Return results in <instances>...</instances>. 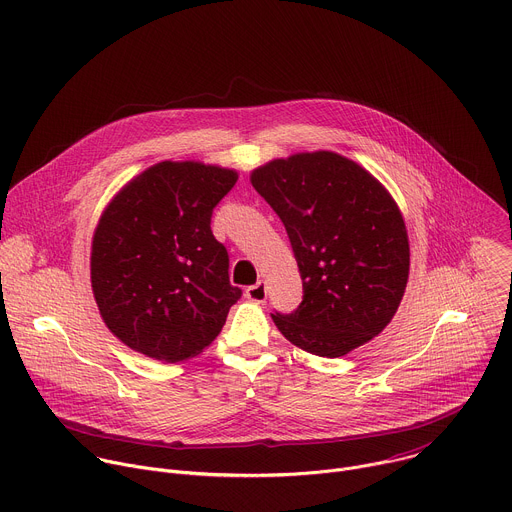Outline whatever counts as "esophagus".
Listing matches in <instances>:
<instances>
[{"label": "esophagus", "mask_w": 512, "mask_h": 512, "mask_svg": "<svg viewBox=\"0 0 512 512\" xmlns=\"http://www.w3.org/2000/svg\"><path fill=\"white\" fill-rule=\"evenodd\" d=\"M245 296L251 300V302H265L267 300V287H265V281H257L255 285H249L245 289Z\"/></svg>", "instance_id": "1"}]
</instances>
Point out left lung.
Here are the masks:
<instances>
[{"label":"left lung","mask_w":512,"mask_h":512,"mask_svg":"<svg viewBox=\"0 0 512 512\" xmlns=\"http://www.w3.org/2000/svg\"><path fill=\"white\" fill-rule=\"evenodd\" d=\"M298 261L304 296L271 314L279 332L318 356H344L395 316L409 277V241L389 192L332 152L273 160L251 174Z\"/></svg>","instance_id":"obj_1"}]
</instances>
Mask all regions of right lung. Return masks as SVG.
<instances>
[{
	"label": "right lung",
	"instance_id": "obj_1",
	"mask_svg": "<svg viewBox=\"0 0 512 512\" xmlns=\"http://www.w3.org/2000/svg\"><path fill=\"white\" fill-rule=\"evenodd\" d=\"M235 182L233 170L162 162L103 212L91 253L93 294L107 328L129 348L178 362L223 330L243 289L229 281V253L210 218Z\"/></svg>",
	"mask_w": 512,
	"mask_h": 512
}]
</instances>
